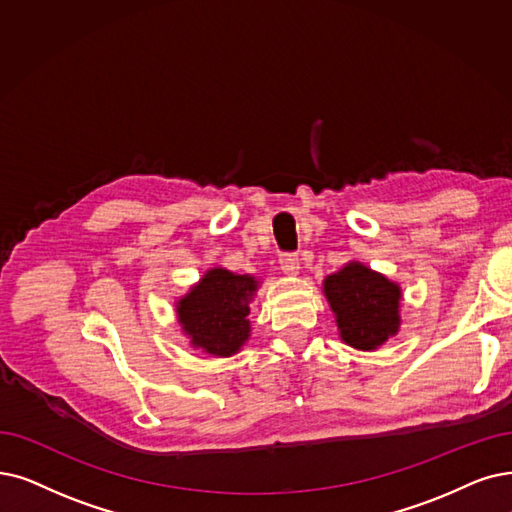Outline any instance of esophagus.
Masks as SVG:
<instances>
[{
  "label": "esophagus",
  "instance_id": "esophagus-1",
  "mask_svg": "<svg viewBox=\"0 0 512 512\" xmlns=\"http://www.w3.org/2000/svg\"><path fill=\"white\" fill-rule=\"evenodd\" d=\"M279 267L285 275H298L300 273V260L296 254H283L279 258Z\"/></svg>",
  "mask_w": 512,
  "mask_h": 512
}]
</instances>
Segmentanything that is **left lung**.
<instances>
[{"label":"left lung","instance_id":"obj_1","mask_svg":"<svg viewBox=\"0 0 512 512\" xmlns=\"http://www.w3.org/2000/svg\"><path fill=\"white\" fill-rule=\"evenodd\" d=\"M323 296L336 317L344 344L357 351H376L399 332L403 292L397 281L359 260L323 279Z\"/></svg>","mask_w":512,"mask_h":512}]
</instances>
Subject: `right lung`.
Returning <instances> with one entry per match:
<instances>
[{"label": "right lung", "mask_w": 512, "mask_h": 512, "mask_svg": "<svg viewBox=\"0 0 512 512\" xmlns=\"http://www.w3.org/2000/svg\"><path fill=\"white\" fill-rule=\"evenodd\" d=\"M260 288L254 275H237L222 267L208 269L176 306V319L193 349L214 357H231L250 340V302Z\"/></svg>", "instance_id": "1"}]
</instances>
